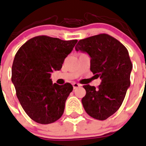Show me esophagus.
<instances>
[{"label":"esophagus","instance_id":"esophagus-1","mask_svg":"<svg viewBox=\"0 0 146 146\" xmlns=\"http://www.w3.org/2000/svg\"><path fill=\"white\" fill-rule=\"evenodd\" d=\"M81 86V84H77V83H73V88H74V89H76V88H79Z\"/></svg>","mask_w":146,"mask_h":146}]
</instances>
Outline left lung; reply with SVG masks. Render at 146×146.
<instances>
[{
	"label": "left lung",
	"instance_id": "8db88e82",
	"mask_svg": "<svg viewBox=\"0 0 146 146\" xmlns=\"http://www.w3.org/2000/svg\"><path fill=\"white\" fill-rule=\"evenodd\" d=\"M75 48L89 54L90 70L102 79L97 88L84 86L86 92L81 101L84 110L94 119H107L119 110L130 85L133 64L128 51L107 34L81 39Z\"/></svg>",
	"mask_w": 146,
	"mask_h": 146
}]
</instances>
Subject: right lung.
<instances>
[{"label": "right lung", "mask_w": 146, "mask_h": 146, "mask_svg": "<svg viewBox=\"0 0 146 146\" xmlns=\"http://www.w3.org/2000/svg\"><path fill=\"white\" fill-rule=\"evenodd\" d=\"M77 42L37 36L25 42L15 55L11 81L16 96L27 115L37 123H52L63 114L73 86L53 84L50 76L60 70Z\"/></svg>", "instance_id": "right-lung-1"}]
</instances>
